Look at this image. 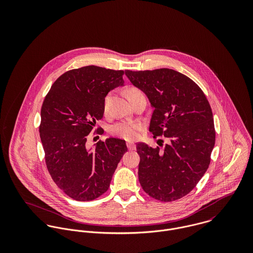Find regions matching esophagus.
Here are the masks:
<instances>
[{
    "instance_id": "34e87169",
    "label": "esophagus",
    "mask_w": 253,
    "mask_h": 253,
    "mask_svg": "<svg viewBox=\"0 0 253 253\" xmlns=\"http://www.w3.org/2000/svg\"><path fill=\"white\" fill-rule=\"evenodd\" d=\"M126 146L129 151H133L136 149V145L133 144V143H126Z\"/></svg>"
}]
</instances>
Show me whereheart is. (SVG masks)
Wrapping results in <instances>:
<instances>
[{
	"instance_id": "1",
	"label": "heart",
	"mask_w": 253,
	"mask_h": 253,
	"mask_svg": "<svg viewBox=\"0 0 253 253\" xmlns=\"http://www.w3.org/2000/svg\"><path fill=\"white\" fill-rule=\"evenodd\" d=\"M143 94L140 89L136 87H130L127 90V95L128 99ZM109 101H110V95H107L104 99V104H103V110L106 113L108 111ZM141 129V125L138 123H133V122H120L115 125H113L110 127V133L112 135L121 137L125 140L130 141L134 140L138 137L139 131Z\"/></svg>"
}]
</instances>
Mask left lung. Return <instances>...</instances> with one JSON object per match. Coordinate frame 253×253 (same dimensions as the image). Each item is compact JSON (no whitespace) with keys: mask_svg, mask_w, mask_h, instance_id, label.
<instances>
[{"mask_svg":"<svg viewBox=\"0 0 253 253\" xmlns=\"http://www.w3.org/2000/svg\"><path fill=\"white\" fill-rule=\"evenodd\" d=\"M154 108L149 130L168 137L163 150L136 145L140 156L138 178L145 192L161 202L189 194L206 173L215 144L213 115L201 87L172 69L126 70Z\"/></svg>","mask_w":253,"mask_h":253,"instance_id":"8db88e82","label":"left lung"}]
</instances>
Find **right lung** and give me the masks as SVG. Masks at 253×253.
<instances>
[{
	"mask_svg": "<svg viewBox=\"0 0 253 253\" xmlns=\"http://www.w3.org/2000/svg\"><path fill=\"white\" fill-rule=\"evenodd\" d=\"M123 70L94 65L62 74L51 85L41 109L40 137L47 170L54 183L73 200H95L108 190L126 141L107 138L94 149L87 135L104 114L109 91L124 85ZM97 128L96 133L104 130Z\"/></svg>",
	"mask_w": 253,
	"mask_h": 253,
	"instance_id": "right-lung-1",
	"label": "right lung"
}]
</instances>
